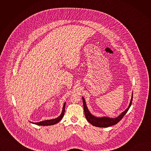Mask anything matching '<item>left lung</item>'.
Returning <instances> with one entry per match:
<instances>
[{
    "instance_id": "obj_1",
    "label": "left lung",
    "mask_w": 151,
    "mask_h": 151,
    "mask_svg": "<svg viewBox=\"0 0 151 151\" xmlns=\"http://www.w3.org/2000/svg\"><path fill=\"white\" fill-rule=\"evenodd\" d=\"M83 100V109H84V113L85 115V118L87 120L93 125L97 127H108L114 125L116 124L118 122H119L121 119L124 117V116L126 114L128 109H130V107L132 105V101H133V96L132 97L131 101L128 108L124 111L119 116H118L116 118H110L108 117H101V118H97L93 115H92L90 112H89L87 106H86V103L85 101V99L83 97H82Z\"/></svg>"
}]
</instances>
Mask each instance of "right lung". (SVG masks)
Segmentation results:
<instances>
[{
	"mask_svg": "<svg viewBox=\"0 0 151 151\" xmlns=\"http://www.w3.org/2000/svg\"><path fill=\"white\" fill-rule=\"evenodd\" d=\"M65 105H66V103H64V105H63V111H62V113L60 115V116H58V118H55V119H50V120H46V121H40L39 122H32L33 124H36L37 125H54L57 123H58L63 117L64 115V111H65Z\"/></svg>",
	"mask_w": 151,
	"mask_h": 151,
	"instance_id": "right-lung-1",
	"label": "right lung"
}]
</instances>
